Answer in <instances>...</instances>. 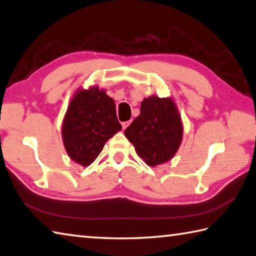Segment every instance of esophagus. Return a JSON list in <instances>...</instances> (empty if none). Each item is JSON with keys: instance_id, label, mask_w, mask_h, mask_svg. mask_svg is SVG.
<instances>
[{"instance_id": "esophagus-1", "label": "esophagus", "mask_w": 256, "mask_h": 256, "mask_svg": "<svg viewBox=\"0 0 256 256\" xmlns=\"http://www.w3.org/2000/svg\"><path fill=\"white\" fill-rule=\"evenodd\" d=\"M130 124H131V121H128V122H123L122 123V128H123V130H125V128H126L128 126V125Z\"/></svg>"}]
</instances>
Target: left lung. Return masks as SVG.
Returning a JSON list of instances; mask_svg holds the SVG:
<instances>
[{"mask_svg":"<svg viewBox=\"0 0 256 256\" xmlns=\"http://www.w3.org/2000/svg\"><path fill=\"white\" fill-rule=\"evenodd\" d=\"M140 158L150 166L171 160L180 148L183 126L176 105L171 98L153 95L144 98L141 113L124 131Z\"/></svg>","mask_w":256,"mask_h":256,"instance_id":"left-lung-1","label":"left lung"}]
</instances>
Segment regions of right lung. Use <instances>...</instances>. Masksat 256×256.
I'll return each mask as SVG.
<instances>
[{"label":"right lung","mask_w":256,"mask_h":256,"mask_svg":"<svg viewBox=\"0 0 256 256\" xmlns=\"http://www.w3.org/2000/svg\"><path fill=\"white\" fill-rule=\"evenodd\" d=\"M122 130L115 103L104 90H80L70 103L62 125L65 150L74 162L88 166L108 138Z\"/></svg>","instance_id":"obj_1"}]
</instances>
